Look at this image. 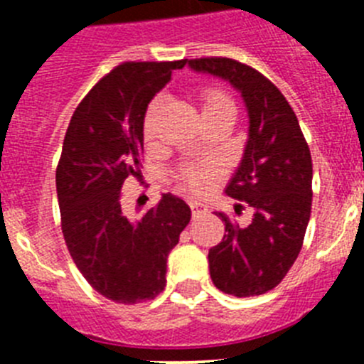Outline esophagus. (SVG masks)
I'll list each match as a JSON object with an SVG mask.
<instances>
[{
    "label": "esophagus",
    "instance_id": "obj_1",
    "mask_svg": "<svg viewBox=\"0 0 364 364\" xmlns=\"http://www.w3.org/2000/svg\"><path fill=\"white\" fill-rule=\"evenodd\" d=\"M189 205H191L193 217H198V215H202V213H205V211H208V208H205V205L202 204V202H198V200H191V202H189Z\"/></svg>",
    "mask_w": 364,
    "mask_h": 364
}]
</instances>
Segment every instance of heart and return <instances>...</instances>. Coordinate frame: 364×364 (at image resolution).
Returning <instances> with one entry per match:
<instances>
[{
  "mask_svg": "<svg viewBox=\"0 0 364 364\" xmlns=\"http://www.w3.org/2000/svg\"><path fill=\"white\" fill-rule=\"evenodd\" d=\"M159 105H160V100H154L153 104L149 105V109H147L146 122H144V136H146V140H151V138H153V120ZM220 107H233V105H231V100L228 98L226 95H222V92L218 91L205 92L204 98H202V112L213 111V109H220ZM211 173H213L211 167L191 166V167H186L184 173H182V178H184L186 186L200 191V189H204L205 186H208V182H210Z\"/></svg>",
  "mask_w": 364,
  "mask_h": 364,
  "instance_id": "obj_1",
  "label": "heart"
}]
</instances>
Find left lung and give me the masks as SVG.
Segmentation results:
<instances>
[{"label": "left lung", "instance_id": "1", "mask_svg": "<svg viewBox=\"0 0 364 364\" xmlns=\"http://www.w3.org/2000/svg\"><path fill=\"white\" fill-rule=\"evenodd\" d=\"M195 73L210 74L240 92L247 112L242 159L228 182V197L253 210L247 226H226L220 244L208 253L218 290L255 297L273 290L301 252L311 213V156L294 109L259 70L230 58L189 60Z\"/></svg>", "mask_w": 364, "mask_h": 364}]
</instances>
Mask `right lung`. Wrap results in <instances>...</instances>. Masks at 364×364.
Wrapping results in <instances>:
<instances>
[{
	"mask_svg": "<svg viewBox=\"0 0 364 364\" xmlns=\"http://www.w3.org/2000/svg\"><path fill=\"white\" fill-rule=\"evenodd\" d=\"M180 62H127L100 80L76 107L56 169L62 231L74 264L98 294L120 304L154 299L166 286L167 255L191 218L166 193L142 218H127L120 191L142 175L147 105Z\"/></svg>",
	"mask_w": 364,
	"mask_h": 364,
	"instance_id": "1",
	"label": "right lung"
}]
</instances>
